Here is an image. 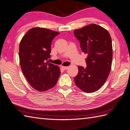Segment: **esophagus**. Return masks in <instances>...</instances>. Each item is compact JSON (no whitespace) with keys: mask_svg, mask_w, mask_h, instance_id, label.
Segmentation results:
<instances>
[{"mask_svg":"<svg viewBox=\"0 0 130 130\" xmlns=\"http://www.w3.org/2000/svg\"><path fill=\"white\" fill-rule=\"evenodd\" d=\"M61 68L63 70H67L69 68L68 67H64V66H61Z\"/></svg>","mask_w":130,"mask_h":130,"instance_id":"1","label":"esophagus"}]
</instances>
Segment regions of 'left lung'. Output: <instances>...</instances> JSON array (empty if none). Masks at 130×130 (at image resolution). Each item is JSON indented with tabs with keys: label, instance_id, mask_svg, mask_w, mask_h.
<instances>
[{
	"label": "left lung",
	"instance_id": "left-lung-1",
	"mask_svg": "<svg viewBox=\"0 0 130 130\" xmlns=\"http://www.w3.org/2000/svg\"><path fill=\"white\" fill-rule=\"evenodd\" d=\"M74 34L80 44L83 52L88 54L87 67H78L74 82L79 89L92 93L103 86L111 69L112 43L107 29L95 24H90L76 29Z\"/></svg>",
	"mask_w": 130,
	"mask_h": 130
}]
</instances>
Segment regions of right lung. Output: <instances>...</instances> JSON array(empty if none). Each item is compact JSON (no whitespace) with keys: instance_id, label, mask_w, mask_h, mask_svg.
<instances>
[{"instance_id":"obj_1","label":"right lung","mask_w":130,"mask_h":130,"mask_svg":"<svg viewBox=\"0 0 130 130\" xmlns=\"http://www.w3.org/2000/svg\"><path fill=\"white\" fill-rule=\"evenodd\" d=\"M60 33L41 27L28 30L19 43L21 70L30 85L45 92L56 85L60 75L57 65L49 63L52 40Z\"/></svg>"}]
</instances>
